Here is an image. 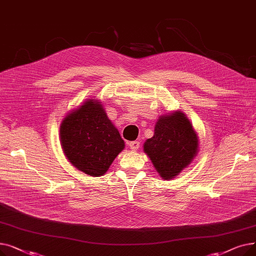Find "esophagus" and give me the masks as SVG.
<instances>
[{
  "instance_id": "obj_1",
  "label": "esophagus",
  "mask_w": 256,
  "mask_h": 256,
  "mask_svg": "<svg viewBox=\"0 0 256 256\" xmlns=\"http://www.w3.org/2000/svg\"><path fill=\"white\" fill-rule=\"evenodd\" d=\"M128 145H130V148L132 150H138L139 147H140V142H138V141H132V142H130Z\"/></svg>"
}]
</instances>
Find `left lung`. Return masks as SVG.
Here are the masks:
<instances>
[{
	"mask_svg": "<svg viewBox=\"0 0 256 256\" xmlns=\"http://www.w3.org/2000/svg\"><path fill=\"white\" fill-rule=\"evenodd\" d=\"M199 141L189 118L180 110L160 116L154 134L143 144L158 176L165 180L180 176L198 154Z\"/></svg>",
	"mask_w": 256,
	"mask_h": 256,
	"instance_id": "left-lung-1",
	"label": "left lung"
}]
</instances>
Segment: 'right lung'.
Masks as SVG:
<instances>
[{"mask_svg":"<svg viewBox=\"0 0 256 256\" xmlns=\"http://www.w3.org/2000/svg\"><path fill=\"white\" fill-rule=\"evenodd\" d=\"M60 142L67 160L90 176H102L124 150V141L100 100L89 98L66 114Z\"/></svg>","mask_w":256,"mask_h":256,"instance_id":"obj_1","label":"right lung"}]
</instances>
